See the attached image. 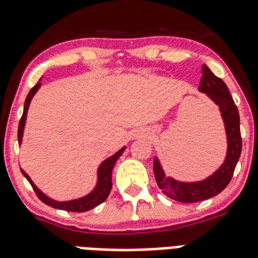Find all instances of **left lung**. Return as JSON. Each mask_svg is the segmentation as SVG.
Wrapping results in <instances>:
<instances>
[{"label":"left lung","mask_w":258,"mask_h":258,"mask_svg":"<svg viewBox=\"0 0 258 258\" xmlns=\"http://www.w3.org/2000/svg\"><path fill=\"white\" fill-rule=\"evenodd\" d=\"M199 90L217 104L222 116L227 138V152L225 161L212 175L198 182H181L168 177L156 156L154 157V174L161 192L175 202L197 203L213 198L230 183L241 152L240 117L226 84L203 64Z\"/></svg>","instance_id":"left-lung-1"}]
</instances>
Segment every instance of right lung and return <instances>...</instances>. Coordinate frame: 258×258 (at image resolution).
<instances>
[{
    "label": "right lung",
    "mask_w": 258,
    "mask_h": 258,
    "mask_svg": "<svg viewBox=\"0 0 258 258\" xmlns=\"http://www.w3.org/2000/svg\"><path fill=\"white\" fill-rule=\"evenodd\" d=\"M41 83L38 81L33 88L31 89V92L28 93L26 98V102H24V109H23V115L22 118H20L19 121V127H18V141H19V145L22 143L23 140V133H24V126H26V120H27V112H28V107L31 104L32 98L33 95L37 93V90L40 89ZM125 147H122L121 150H118L116 154H113L112 156H109L108 159L103 161V163L99 165L98 168V179H97V184H95V187L93 188V191L88 195L83 198H79V199L75 200H68V202H56V200L51 199L47 195H45L40 188L36 186L33 182H32L31 177L27 174L26 172L23 169L22 173L23 175L28 179V182L31 183V186L35 190L36 195L38 197V199L41 202H44L46 206L52 207V208L56 209H61V211H68V212H88L90 209L95 208L97 206H99L101 203H103L104 200L108 198L109 191L112 188V169L113 166H115V163L117 161V159L121 156V154L124 152Z\"/></svg>",
    "instance_id": "add662e5"
}]
</instances>
